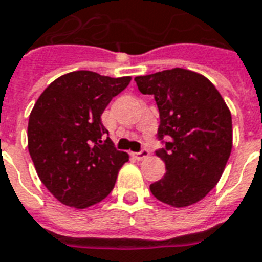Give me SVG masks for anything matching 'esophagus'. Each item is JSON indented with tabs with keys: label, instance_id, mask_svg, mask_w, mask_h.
Returning <instances> with one entry per match:
<instances>
[{
	"label": "esophagus",
	"instance_id": "obj_1",
	"mask_svg": "<svg viewBox=\"0 0 262 262\" xmlns=\"http://www.w3.org/2000/svg\"><path fill=\"white\" fill-rule=\"evenodd\" d=\"M148 156H150V151L147 150V148H143V150L139 151V152H133V157H135V158H136V160H139V161L146 160Z\"/></svg>",
	"mask_w": 262,
	"mask_h": 262
}]
</instances>
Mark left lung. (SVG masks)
<instances>
[{
    "label": "left lung",
    "instance_id": "8db88e82",
    "mask_svg": "<svg viewBox=\"0 0 262 262\" xmlns=\"http://www.w3.org/2000/svg\"><path fill=\"white\" fill-rule=\"evenodd\" d=\"M160 111L156 154L166 173L150 185L152 195L172 207H187L208 194L232 151V115L220 92L200 73L175 68L135 77ZM166 138V141L163 139Z\"/></svg>",
    "mask_w": 262,
    "mask_h": 262
}]
</instances>
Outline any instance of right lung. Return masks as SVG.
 <instances>
[{
	"label": "right lung",
	"instance_id": "right-lung-1",
	"mask_svg": "<svg viewBox=\"0 0 262 262\" xmlns=\"http://www.w3.org/2000/svg\"><path fill=\"white\" fill-rule=\"evenodd\" d=\"M130 77L76 71L58 77L29 116L28 147L42 185L62 204L87 208L114 189L129 156L116 150L101 115Z\"/></svg>",
	"mask_w": 262,
	"mask_h": 262
}]
</instances>
